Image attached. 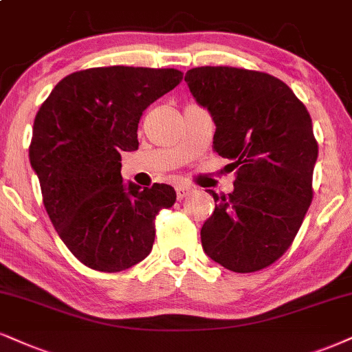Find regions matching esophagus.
I'll use <instances>...</instances> for the list:
<instances>
[{
  "instance_id": "obj_1",
  "label": "esophagus",
  "mask_w": 352,
  "mask_h": 352,
  "mask_svg": "<svg viewBox=\"0 0 352 352\" xmlns=\"http://www.w3.org/2000/svg\"><path fill=\"white\" fill-rule=\"evenodd\" d=\"M192 192V188H189V186H186V184H177L176 186V197L179 199H184L186 196H189V194Z\"/></svg>"
}]
</instances>
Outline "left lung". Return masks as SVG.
Returning <instances> with one entry per match:
<instances>
[{
  "label": "left lung",
  "instance_id": "left-lung-1",
  "mask_svg": "<svg viewBox=\"0 0 352 352\" xmlns=\"http://www.w3.org/2000/svg\"><path fill=\"white\" fill-rule=\"evenodd\" d=\"M184 81L214 119V151L236 175L228 196L209 190L217 204L202 248L233 272L267 267L292 245L314 197L318 143L309 111L267 73L199 67Z\"/></svg>",
  "mask_w": 352,
  "mask_h": 352
}]
</instances>
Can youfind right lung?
<instances>
[{
  "instance_id": "1",
  "label": "right lung",
  "mask_w": 352,
  "mask_h": 352,
  "mask_svg": "<svg viewBox=\"0 0 352 352\" xmlns=\"http://www.w3.org/2000/svg\"><path fill=\"white\" fill-rule=\"evenodd\" d=\"M181 80L175 68H89L65 76L38 109L30 166L56 233L85 266L119 272L153 248L155 217L176 192L125 184L120 153L138 148L143 111Z\"/></svg>"
}]
</instances>
